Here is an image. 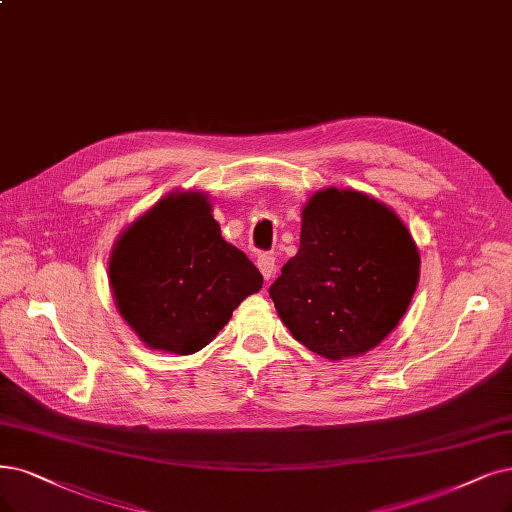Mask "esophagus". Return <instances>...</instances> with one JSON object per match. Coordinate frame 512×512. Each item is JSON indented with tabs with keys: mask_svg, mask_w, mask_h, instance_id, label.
<instances>
[{
	"mask_svg": "<svg viewBox=\"0 0 512 512\" xmlns=\"http://www.w3.org/2000/svg\"><path fill=\"white\" fill-rule=\"evenodd\" d=\"M257 268H259V272H261L263 280L268 282V280L274 276V272H276L274 257H272V255H259V259H257Z\"/></svg>",
	"mask_w": 512,
	"mask_h": 512,
	"instance_id": "1",
	"label": "esophagus"
}]
</instances>
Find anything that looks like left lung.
Returning <instances> with one entry per match:
<instances>
[{
	"label": "left lung",
	"mask_w": 512,
	"mask_h": 512,
	"mask_svg": "<svg viewBox=\"0 0 512 512\" xmlns=\"http://www.w3.org/2000/svg\"><path fill=\"white\" fill-rule=\"evenodd\" d=\"M418 280V244L403 219L356 189L325 187L301 208L299 251L270 297L297 342L344 361L396 329Z\"/></svg>",
	"instance_id": "left-lung-1"
}]
</instances>
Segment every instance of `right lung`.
I'll return each mask as SVG.
<instances>
[{
	"mask_svg": "<svg viewBox=\"0 0 512 512\" xmlns=\"http://www.w3.org/2000/svg\"><path fill=\"white\" fill-rule=\"evenodd\" d=\"M109 287L126 325L151 350L194 354L257 293L263 276L225 242L204 192H175L126 225L109 255Z\"/></svg>",
	"mask_w": 512,
	"mask_h": 512,
	"instance_id": "obj_1",
	"label": "right lung"
}]
</instances>
